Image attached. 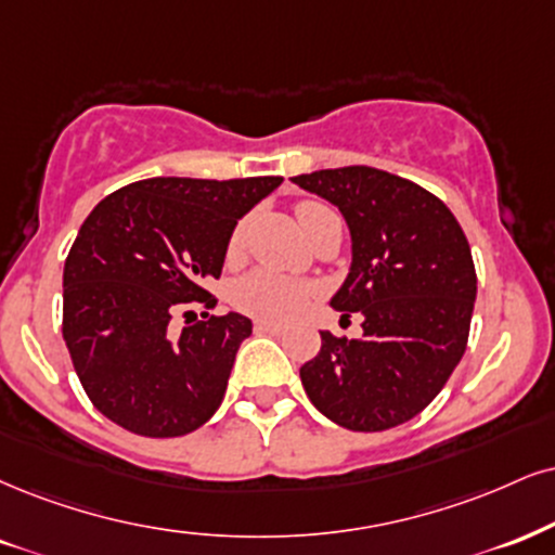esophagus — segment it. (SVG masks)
I'll return each instance as SVG.
<instances>
[{"label":"esophagus","instance_id":"obj_1","mask_svg":"<svg viewBox=\"0 0 555 555\" xmlns=\"http://www.w3.org/2000/svg\"><path fill=\"white\" fill-rule=\"evenodd\" d=\"M255 332H259V334H283L285 326H283V324H275V321L257 319V321H255Z\"/></svg>","mask_w":555,"mask_h":555}]
</instances>
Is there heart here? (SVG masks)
<instances>
[{
  "label": "heart",
  "instance_id": "obj_1",
  "mask_svg": "<svg viewBox=\"0 0 555 555\" xmlns=\"http://www.w3.org/2000/svg\"><path fill=\"white\" fill-rule=\"evenodd\" d=\"M321 214H330V208L313 201L300 203L296 208L300 229H309V223ZM244 229L246 223H238L234 234H231L229 257H236L238 251H242ZM317 293L319 288L309 283V280L278 275V272L270 270H255L234 285V291H231V304H234L242 313H249V317L267 321H291L311 304Z\"/></svg>",
  "mask_w": 555,
  "mask_h": 555
}]
</instances>
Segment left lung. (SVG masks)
Returning <instances> with one entry per match:
<instances>
[{
    "label": "left lung",
    "mask_w": 555,
    "mask_h": 555,
    "mask_svg": "<svg viewBox=\"0 0 555 555\" xmlns=\"http://www.w3.org/2000/svg\"><path fill=\"white\" fill-rule=\"evenodd\" d=\"M293 182L337 205L350 225V275L332 309L362 313L360 339L321 332L300 383L339 427H399L442 391L466 352L476 300L468 238L440 197L383 169H319Z\"/></svg>",
    "instance_id": "obj_1"
}]
</instances>
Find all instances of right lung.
<instances>
[{
    "instance_id": "1",
    "label": "right lung",
    "mask_w": 555,
    "mask_h": 555,
    "mask_svg": "<svg viewBox=\"0 0 555 555\" xmlns=\"http://www.w3.org/2000/svg\"><path fill=\"white\" fill-rule=\"evenodd\" d=\"M280 182L152 177L94 205L64 264V341L107 420L143 437H180L216 414L251 321L210 317L205 285L221 278L238 218ZM190 302L204 319L175 331Z\"/></svg>"
}]
</instances>
